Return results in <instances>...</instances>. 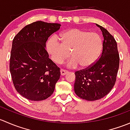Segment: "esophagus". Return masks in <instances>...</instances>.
I'll return each instance as SVG.
<instances>
[{
    "label": "esophagus",
    "mask_w": 130,
    "mask_h": 130,
    "mask_svg": "<svg viewBox=\"0 0 130 130\" xmlns=\"http://www.w3.org/2000/svg\"><path fill=\"white\" fill-rule=\"evenodd\" d=\"M68 73H69V72L67 71V70H63V69H61V70H60V73H61V76L65 75L68 74Z\"/></svg>",
    "instance_id": "34e87169"
}]
</instances>
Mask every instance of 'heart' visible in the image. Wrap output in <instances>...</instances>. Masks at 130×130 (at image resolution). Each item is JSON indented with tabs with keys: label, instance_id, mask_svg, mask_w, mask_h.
Segmentation results:
<instances>
[{
	"label": "heart",
	"instance_id": "heart-1",
	"mask_svg": "<svg viewBox=\"0 0 130 130\" xmlns=\"http://www.w3.org/2000/svg\"><path fill=\"white\" fill-rule=\"evenodd\" d=\"M61 43L55 36L46 41V48L52 60L61 63L69 57V67L74 68L80 65L82 68L91 67L99 58L103 48V40L98 33L73 28L64 31L60 35Z\"/></svg>",
	"mask_w": 130,
	"mask_h": 130
}]
</instances>
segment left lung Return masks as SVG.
Listing matches in <instances>:
<instances>
[{
    "label": "left lung",
    "mask_w": 130,
    "mask_h": 130,
    "mask_svg": "<svg viewBox=\"0 0 130 130\" xmlns=\"http://www.w3.org/2000/svg\"><path fill=\"white\" fill-rule=\"evenodd\" d=\"M103 32V52L91 67L75 73V93L81 99L96 101L107 95L116 80L120 64L117 43L106 29L97 24Z\"/></svg>",
    "instance_id": "8db88e82"
}]
</instances>
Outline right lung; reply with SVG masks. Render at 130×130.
Listing matches in <instances>:
<instances>
[{"mask_svg":"<svg viewBox=\"0 0 130 130\" xmlns=\"http://www.w3.org/2000/svg\"><path fill=\"white\" fill-rule=\"evenodd\" d=\"M60 26L34 22L23 27L12 41L9 66L12 79L18 92L27 99L43 101L54 92L60 69L49 58L46 42Z\"/></svg>","mask_w":130,"mask_h":130,"instance_id":"right-lung-1","label":"right lung"}]
</instances>
